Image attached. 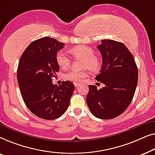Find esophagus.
Here are the masks:
<instances>
[{
	"instance_id": "34e87169",
	"label": "esophagus",
	"mask_w": 155,
	"mask_h": 155,
	"mask_svg": "<svg viewBox=\"0 0 155 155\" xmlns=\"http://www.w3.org/2000/svg\"><path fill=\"white\" fill-rule=\"evenodd\" d=\"M74 86H75V87H76V88H78V87H79L80 86V84H78V83H76V82H74Z\"/></svg>"
}]
</instances>
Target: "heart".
<instances>
[{
	"instance_id": "heart-1",
	"label": "heart",
	"mask_w": 155,
	"mask_h": 155,
	"mask_svg": "<svg viewBox=\"0 0 155 155\" xmlns=\"http://www.w3.org/2000/svg\"><path fill=\"white\" fill-rule=\"evenodd\" d=\"M70 53L76 58H83L84 60L83 66L84 68H88L92 71L98 70L100 67V59L95 55V51L86 45H78L70 49ZM56 62L61 69L66 70L71 65V59L68 55L63 51H59L56 53ZM87 71H78L72 70L66 74L67 80L74 82H81L85 78L88 77Z\"/></svg>"
}]
</instances>
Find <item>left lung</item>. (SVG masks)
<instances>
[{"label": "left lung", "instance_id": "8db88e82", "mask_svg": "<svg viewBox=\"0 0 155 155\" xmlns=\"http://www.w3.org/2000/svg\"><path fill=\"white\" fill-rule=\"evenodd\" d=\"M97 45L102 57L100 73L95 77L104 87L89 85L86 102L95 117L111 119L121 114L131 102L138 84V67L126 45L113 40Z\"/></svg>", "mask_w": 155, "mask_h": 155}]
</instances>
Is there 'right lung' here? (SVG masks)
Masks as SVG:
<instances>
[{
    "instance_id": "right-lung-1",
    "label": "right lung",
    "mask_w": 155,
    "mask_h": 155,
    "mask_svg": "<svg viewBox=\"0 0 155 155\" xmlns=\"http://www.w3.org/2000/svg\"><path fill=\"white\" fill-rule=\"evenodd\" d=\"M64 45L50 37L34 41L24 51L17 68L25 104L34 114L46 120L58 119L66 112L74 91V85L68 81L60 86L52 82L60 69L56 53Z\"/></svg>"
}]
</instances>
